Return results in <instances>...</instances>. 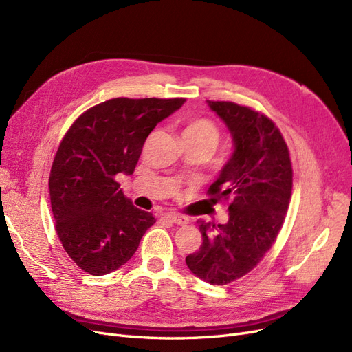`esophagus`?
<instances>
[{"label":"esophagus","instance_id":"1","mask_svg":"<svg viewBox=\"0 0 352 352\" xmlns=\"http://www.w3.org/2000/svg\"><path fill=\"white\" fill-rule=\"evenodd\" d=\"M166 219H168L170 221L175 223V225H179V226H186L189 223V219L186 216L179 214V212H167Z\"/></svg>","mask_w":352,"mask_h":352}]
</instances>
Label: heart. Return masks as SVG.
<instances>
[{
    "label": "heart",
    "instance_id": "obj_1",
    "mask_svg": "<svg viewBox=\"0 0 352 352\" xmlns=\"http://www.w3.org/2000/svg\"><path fill=\"white\" fill-rule=\"evenodd\" d=\"M184 140H194L208 145L212 151L219 142L217 127L207 119H198L190 122L184 129Z\"/></svg>",
    "mask_w": 352,
    "mask_h": 352
}]
</instances>
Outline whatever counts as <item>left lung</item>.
<instances>
[{"label": "left lung", "instance_id": "obj_1", "mask_svg": "<svg viewBox=\"0 0 352 352\" xmlns=\"http://www.w3.org/2000/svg\"><path fill=\"white\" fill-rule=\"evenodd\" d=\"M226 124L233 153L210 186L211 199H230L229 220H198L202 243L186 257L197 278L226 285L250 273L276 241L292 192L286 142L267 117L243 105L207 101Z\"/></svg>", "mask_w": 352, "mask_h": 352}]
</instances>
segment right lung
I'll return each mask as SVG.
<instances>
[{
  "mask_svg": "<svg viewBox=\"0 0 352 352\" xmlns=\"http://www.w3.org/2000/svg\"><path fill=\"white\" fill-rule=\"evenodd\" d=\"M185 101L113 98L85 111L63 138L48 182L51 208L63 247L83 272L122 267L155 223L116 176L133 173L148 135Z\"/></svg>",
  "mask_w": 352,
  "mask_h": 352,
  "instance_id": "add662e5",
  "label": "right lung"
}]
</instances>
